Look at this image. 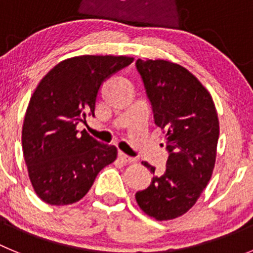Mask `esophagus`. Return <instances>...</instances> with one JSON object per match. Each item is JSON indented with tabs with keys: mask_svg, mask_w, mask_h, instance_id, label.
<instances>
[{
	"mask_svg": "<svg viewBox=\"0 0 253 253\" xmlns=\"http://www.w3.org/2000/svg\"><path fill=\"white\" fill-rule=\"evenodd\" d=\"M118 157H119V160L122 161L123 163H131L135 161V158L129 157V156H126V154L123 153V152H119V153H118Z\"/></svg>",
	"mask_w": 253,
	"mask_h": 253,
	"instance_id": "esophagus-1",
	"label": "esophagus"
}]
</instances>
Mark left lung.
Instances as JSON below:
<instances>
[{"label": "left lung", "mask_w": 253, "mask_h": 253, "mask_svg": "<svg viewBox=\"0 0 253 253\" xmlns=\"http://www.w3.org/2000/svg\"><path fill=\"white\" fill-rule=\"evenodd\" d=\"M153 110L154 123L166 133V171L153 176L135 199L157 220L181 216L193 208L213 173L219 138L215 105L198 78L169 60L135 62ZM154 175L153 166L142 162Z\"/></svg>", "instance_id": "left-lung-1"}]
</instances>
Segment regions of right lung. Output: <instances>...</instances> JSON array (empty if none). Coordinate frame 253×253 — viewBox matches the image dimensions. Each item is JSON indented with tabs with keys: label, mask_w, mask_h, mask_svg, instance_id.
I'll use <instances>...</instances> for the list:
<instances>
[{
	"label": "right lung",
	"mask_w": 253,
	"mask_h": 253,
	"mask_svg": "<svg viewBox=\"0 0 253 253\" xmlns=\"http://www.w3.org/2000/svg\"><path fill=\"white\" fill-rule=\"evenodd\" d=\"M130 57L81 55L58 63L38 84L22 125V151L35 193L50 205L81 200L118 149L77 124L95 115L100 87L133 62Z\"/></svg>",
	"instance_id": "obj_1"
}]
</instances>
